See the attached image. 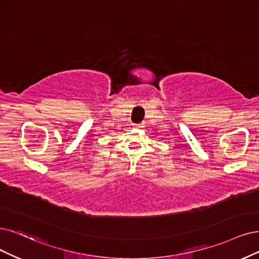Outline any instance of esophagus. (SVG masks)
Returning <instances> with one entry per match:
<instances>
[{
    "label": "esophagus",
    "instance_id": "34e87169",
    "mask_svg": "<svg viewBox=\"0 0 259 259\" xmlns=\"http://www.w3.org/2000/svg\"><path fill=\"white\" fill-rule=\"evenodd\" d=\"M136 128H138V129H142V128H144V123L141 122V123H138V124H136Z\"/></svg>",
    "mask_w": 259,
    "mask_h": 259
}]
</instances>
